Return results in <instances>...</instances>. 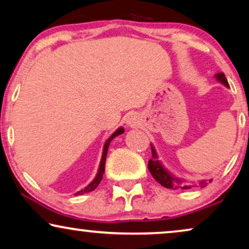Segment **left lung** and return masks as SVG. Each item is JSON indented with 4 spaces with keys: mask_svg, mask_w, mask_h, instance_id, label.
<instances>
[{
    "mask_svg": "<svg viewBox=\"0 0 249 249\" xmlns=\"http://www.w3.org/2000/svg\"><path fill=\"white\" fill-rule=\"evenodd\" d=\"M216 79L220 80L221 83L226 85L227 87H229V84H228V81L226 79V76H224L223 72H220V73H216L215 74ZM148 170L149 172L152 173L153 178H154L156 181L159 183H161L163 187H165V188H169V189H178V188H181V189H188V188H192V186L189 185H186L185 182L182 181V180L180 179H177V178H173V177L170 175V173L166 171V170L163 168L161 163L158 160V155H156V152L154 147L152 146V159L148 161ZM212 181V180H209V182ZM207 181H200L199 182V187H205L207 183Z\"/></svg>",
    "mask_w": 249,
    "mask_h": 249,
    "instance_id": "8db88e82",
    "label": "left lung"
}]
</instances>
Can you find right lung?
I'll return each mask as SVG.
<instances>
[{"instance_id": "right-lung-1", "label": "right lung", "mask_w": 249, "mask_h": 249, "mask_svg": "<svg viewBox=\"0 0 249 249\" xmlns=\"http://www.w3.org/2000/svg\"><path fill=\"white\" fill-rule=\"evenodd\" d=\"M124 128H119L117 131L114 132L113 135L111 136L110 138L107 139V142H105L104 145V149H103V155H102V160H101V164H100V169H98V172L96 177H95V179L91 181L89 185L87 187H85L83 190H79V192L76 193V195H83V194H86V193H89L91 190H94L96 187L100 185L102 178H103V173H104V170H105V160H107V148H108V145H110V142H112V139L117 137V136L124 134Z\"/></svg>"}]
</instances>
